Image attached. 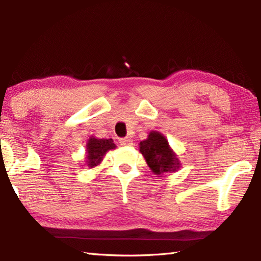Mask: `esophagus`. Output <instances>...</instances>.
Returning a JSON list of instances; mask_svg holds the SVG:
<instances>
[{
    "label": "esophagus",
    "mask_w": 261,
    "mask_h": 261,
    "mask_svg": "<svg viewBox=\"0 0 261 261\" xmlns=\"http://www.w3.org/2000/svg\"><path fill=\"white\" fill-rule=\"evenodd\" d=\"M120 144L122 145V146H131V145H132V139L127 138V137H125V138H121L120 139Z\"/></svg>",
    "instance_id": "obj_1"
}]
</instances>
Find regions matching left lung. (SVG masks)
<instances>
[{"instance_id": "1", "label": "left lung", "mask_w": 261, "mask_h": 261, "mask_svg": "<svg viewBox=\"0 0 261 261\" xmlns=\"http://www.w3.org/2000/svg\"><path fill=\"white\" fill-rule=\"evenodd\" d=\"M139 148L154 174L161 175L167 171H173L179 166L167 139L156 131H152L146 140L140 141Z\"/></svg>"}]
</instances>
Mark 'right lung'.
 Returning <instances> with one entry per match:
<instances>
[{
    "label": "right lung",
    "instance_id": "add662e5",
    "mask_svg": "<svg viewBox=\"0 0 261 261\" xmlns=\"http://www.w3.org/2000/svg\"><path fill=\"white\" fill-rule=\"evenodd\" d=\"M115 146L113 139H96L90 138L87 143V165L93 168L102 160L106 152L113 149Z\"/></svg>",
    "mask_w": 261,
    "mask_h": 261
}]
</instances>
